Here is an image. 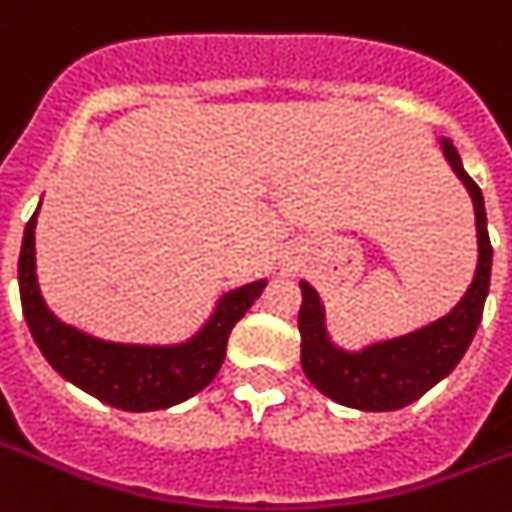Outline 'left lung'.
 Here are the masks:
<instances>
[{"label": "left lung", "instance_id": "obj_1", "mask_svg": "<svg viewBox=\"0 0 512 512\" xmlns=\"http://www.w3.org/2000/svg\"><path fill=\"white\" fill-rule=\"evenodd\" d=\"M442 151L474 201L476 238H479V264H476L474 282L447 316L416 329L411 335L374 342L358 353L332 345L324 327L322 301L314 287L301 282L303 306L298 314L301 366L308 382L335 403L358 411H398L411 405L458 366L479 329L489 293V274H492L487 209L479 185L463 170L458 149L450 138H442Z\"/></svg>", "mask_w": 512, "mask_h": 512}]
</instances>
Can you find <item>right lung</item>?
I'll return each mask as SVG.
<instances>
[{
	"label": "right lung",
	"instance_id": "right-lung-1",
	"mask_svg": "<svg viewBox=\"0 0 512 512\" xmlns=\"http://www.w3.org/2000/svg\"><path fill=\"white\" fill-rule=\"evenodd\" d=\"M36 217L38 209L25 225L20 248V303L33 340L59 377L101 403L138 413L183 403L217 377L232 327L264 293L266 280L222 295L204 329L180 345H122L99 340L59 322L46 308L36 282Z\"/></svg>",
	"mask_w": 512,
	"mask_h": 512
}]
</instances>
